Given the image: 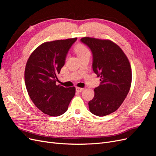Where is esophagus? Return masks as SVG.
Here are the masks:
<instances>
[{"label":"esophagus","instance_id":"obj_1","mask_svg":"<svg viewBox=\"0 0 156 156\" xmlns=\"http://www.w3.org/2000/svg\"><path fill=\"white\" fill-rule=\"evenodd\" d=\"M84 90V88H80V87H76V91L77 92H82L83 90Z\"/></svg>","mask_w":156,"mask_h":156}]
</instances>
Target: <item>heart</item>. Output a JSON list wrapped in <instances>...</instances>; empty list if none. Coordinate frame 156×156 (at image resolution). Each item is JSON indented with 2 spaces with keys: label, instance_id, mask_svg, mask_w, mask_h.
<instances>
[{
  "label": "heart",
  "instance_id": "obj_1",
  "mask_svg": "<svg viewBox=\"0 0 156 156\" xmlns=\"http://www.w3.org/2000/svg\"><path fill=\"white\" fill-rule=\"evenodd\" d=\"M75 52H76V53L77 55L78 56H81L84 54H86L87 53H89V51L88 49V48L85 45H84L83 44H78L76 48L75 49Z\"/></svg>",
  "mask_w": 156,
  "mask_h": 156
}]
</instances>
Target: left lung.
<instances>
[{"label": "left lung", "mask_w": 156, "mask_h": 156, "mask_svg": "<svg viewBox=\"0 0 156 156\" xmlns=\"http://www.w3.org/2000/svg\"><path fill=\"white\" fill-rule=\"evenodd\" d=\"M81 41L91 50L92 69L101 81L88 102L90 111L98 116L108 115L120 107L129 91V62L120 47L110 40L85 37Z\"/></svg>", "instance_id": "1"}]
</instances>
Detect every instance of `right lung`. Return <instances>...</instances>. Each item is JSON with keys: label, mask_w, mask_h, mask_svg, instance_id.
Wrapping results in <instances>:
<instances>
[{"label": "right lung", "mask_w": 156, "mask_h": 156, "mask_svg": "<svg viewBox=\"0 0 156 156\" xmlns=\"http://www.w3.org/2000/svg\"><path fill=\"white\" fill-rule=\"evenodd\" d=\"M77 37L42 44L32 52L25 70L28 94L34 105L46 115H62L75 94L74 87L56 85L57 74L65 64L66 58Z\"/></svg>", "instance_id": "1"}]
</instances>
